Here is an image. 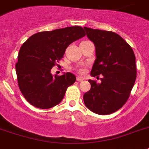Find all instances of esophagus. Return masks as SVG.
Masks as SVG:
<instances>
[{"instance_id":"obj_1","label":"esophagus","mask_w":149,"mask_h":149,"mask_svg":"<svg viewBox=\"0 0 149 149\" xmlns=\"http://www.w3.org/2000/svg\"><path fill=\"white\" fill-rule=\"evenodd\" d=\"M77 80L78 82H82L84 80V77H77Z\"/></svg>"}]
</instances>
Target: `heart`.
<instances>
[{
    "mask_svg": "<svg viewBox=\"0 0 149 149\" xmlns=\"http://www.w3.org/2000/svg\"><path fill=\"white\" fill-rule=\"evenodd\" d=\"M79 72H80V73H82V72H84V69H83V68H81V69H79Z\"/></svg>",
    "mask_w": 149,
    "mask_h": 149,
    "instance_id": "obj_1",
    "label": "heart"
}]
</instances>
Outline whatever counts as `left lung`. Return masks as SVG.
Here are the masks:
<instances>
[{
  "label": "left lung",
  "instance_id": "1",
  "mask_svg": "<svg viewBox=\"0 0 149 149\" xmlns=\"http://www.w3.org/2000/svg\"><path fill=\"white\" fill-rule=\"evenodd\" d=\"M95 44L96 59L91 75L101 82L89 79L91 90L84 95L87 109L99 115L116 112L129 98L134 85L137 69L130 45L116 33L84 27Z\"/></svg>",
  "mask_w": 149,
  "mask_h": 149
}]
</instances>
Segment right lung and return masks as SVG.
<instances>
[{
	"instance_id": "obj_1",
	"label": "right lung",
	"mask_w": 149,
	"mask_h": 149,
	"mask_svg": "<svg viewBox=\"0 0 149 149\" xmlns=\"http://www.w3.org/2000/svg\"><path fill=\"white\" fill-rule=\"evenodd\" d=\"M85 36L81 26H70L33 34L22 45L15 64L18 84L27 102L47 109L59 104L76 77L51 73L67 47Z\"/></svg>"
}]
</instances>
